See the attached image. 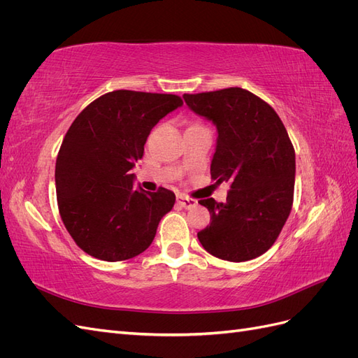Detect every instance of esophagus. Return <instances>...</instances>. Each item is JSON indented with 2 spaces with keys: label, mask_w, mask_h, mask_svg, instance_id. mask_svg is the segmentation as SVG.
Here are the masks:
<instances>
[{
  "label": "esophagus",
  "mask_w": 358,
  "mask_h": 358,
  "mask_svg": "<svg viewBox=\"0 0 358 358\" xmlns=\"http://www.w3.org/2000/svg\"><path fill=\"white\" fill-rule=\"evenodd\" d=\"M176 201H178L179 206H182V208H185V209L196 208V206H197V200H194V199L187 197V196H178Z\"/></svg>",
  "instance_id": "esophagus-1"
}]
</instances>
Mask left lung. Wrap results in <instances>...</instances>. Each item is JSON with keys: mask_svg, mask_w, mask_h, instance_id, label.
Here are the masks:
<instances>
[{"mask_svg": "<svg viewBox=\"0 0 358 358\" xmlns=\"http://www.w3.org/2000/svg\"><path fill=\"white\" fill-rule=\"evenodd\" d=\"M183 99L218 128L210 176L230 182L225 203L199 201L210 212L199 241L227 262L257 258L276 242L294 200L296 152L287 129L272 106L237 86Z\"/></svg>", "mask_w": 358, "mask_h": 358, "instance_id": "left-lung-1", "label": "left lung"}]
</instances>
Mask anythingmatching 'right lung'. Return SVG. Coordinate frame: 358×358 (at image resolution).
Here are the masks:
<instances>
[{
	"mask_svg": "<svg viewBox=\"0 0 358 358\" xmlns=\"http://www.w3.org/2000/svg\"><path fill=\"white\" fill-rule=\"evenodd\" d=\"M183 101L175 94L128 90L107 92L74 119L57 157L61 220L82 251L103 262H124L149 248L175 194L136 191L129 170L143 157L161 117Z\"/></svg>",
	"mask_w": 358,
	"mask_h": 358,
	"instance_id": "add662e5",
	"label": "right lung"
}]
</instances>
